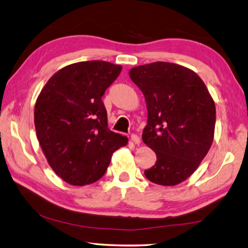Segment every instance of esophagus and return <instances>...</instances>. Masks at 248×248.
<instances>
[{
    "mask_svg": "<svg viewBox=\"0 0 248 248\" xmlns=\"http://www.w3.org/2000/svg\"><path fill=\"white\" fill-rule=\"evenodd\" d=\"M130 139H131V141L133 142V143L136 144H139L140 143V138L137 136V134H131V137H130Z\"/></svg>",
    "mask_w": 248,
    "mask_h": 248,
    "instance_id": "esophagus-1",
    "label": "esophagus"
}]
</instances>
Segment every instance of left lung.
Returning <instances> with one entry per match:
<instances>
[{"instance_id": "1", "label": "left lung", "mask_w": 248, "mask_h": 248, "mask_svg": "<svg viewBox=\"0 0 248 248\" xmlns=\"http://www.w3.org/2000/svg\"><path fill=\"white\" fill-rule=\"evenodd\" d=\"M130 78L144 95L148 124L142 140L156 154L150 182L175 186L199 166L212 144L216 105L198 74L170 62L136 66Z\"/></svg>"}]
</instances>
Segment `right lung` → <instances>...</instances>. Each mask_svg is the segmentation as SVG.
<instances>
[{"mask_svg":"<svg viewBox=\"0 0 248 248\" xmlns=\"http://www.w3.org/2000/svg\"><path fill=\"white\" fill-rule=\"evenodd\" d=\"M121 69L96 60L66 65L37 98V139L54 173L73 186L102 178L112 153L128 143L127 137L108 129L102 100Z\"/></svg>","mask_w":248,"mask_h":248,"instance_id":"obj_1","label":"right lung"}]
</instances>
